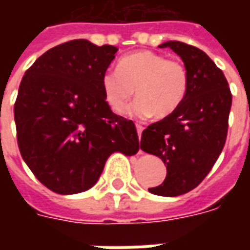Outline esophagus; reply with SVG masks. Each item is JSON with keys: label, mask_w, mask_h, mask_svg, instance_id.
Returning <instances> with one entry per match:
<instances>
[{"label": "esophagus", "mask_w": 250, "mask_h": 250, "mask_svg": "<svg viewBox=\"0 0 250 250\" xmlns=\"http://www.w3.org/2000/svg\"><path fill=\"white\" fill-rule=\"evenodd\" d=\"M136 131H138V136L141 138V136H142V131H143V125H136Z\"/></svg>", "instance_id": "34e87169"}]
</instances>
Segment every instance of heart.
Returning <instances> with one entry per match:
<instances>
[{
  "label": "heart",
  "instance_id": "heart-1",
  "mask_svg": "<svg viewBox=\"0 0 250 250\" xmlns=\"http://www.w3.org/2000/svg\"><path fill=\"white\" fill-rule=\"evenodd\" d=\"M188 87V75L184 64L151 51H138L118 62V71L104 72L102 77L104 99L115 112L127 108V114L145 119L154 115L167 118L184 102Z\"/></svg>",
  "mask_w": 250,
  "mask_h": 250
}]
</instances>
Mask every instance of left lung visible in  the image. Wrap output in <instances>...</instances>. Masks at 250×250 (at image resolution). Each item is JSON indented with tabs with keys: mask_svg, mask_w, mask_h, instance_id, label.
Listing matches in <instances>:
<instances>
[{
	"mask_svg": "<svg viewBox=\"0 0 250 250\" xmlns=\"http://www.w3.org/2000/svg\"><path fill=\"white\" fill-rule=\"evenodd\" d=\"M185 64L188 87L177 111L142 132L141 148L161 158L167 168L162 185L148 191L177 197L193 190L209 174L225 146L231 93L226 77L204 51L167 41Z\"/></svg>",
	"mask_w": 250,
	"mask_h": 250,
	"instance_id": "1",
	"label": "left lung"
}]
</instances>
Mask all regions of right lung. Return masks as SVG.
Instances as JSON below:
<instances>
[{
  "mask_svg": "<svg viewBox=\"0 0 250 250\" xmlns=\"http://www.w3.org/2000/svg\"><path fill=\"white\" fill-rule=\"evenodd\" d=\"M118 48L72 40L52 48L25 72L14 104L21 157L41 184L76 194L98 182L112 152L134 155L132 120L114 114L102 77Z\"/></svg>",
  "mask_w": 250,
  "mask_h": 250,
  "instance_id": "add662e5",
  "label": "right lung"
}]
</instances>
